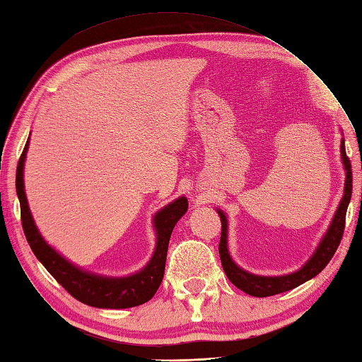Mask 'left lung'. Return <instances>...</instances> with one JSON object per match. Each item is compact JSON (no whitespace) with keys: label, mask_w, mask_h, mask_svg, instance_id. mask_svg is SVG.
Wrapping results in <instances>:
<instances>
[{"label":"left lung","mask_w":362,"mask_h":362,"mask_svg":"<svg viewBox=\"0 0 362 362\" xmlns=\"http://www.w3.org/2000/svg\"><path fill=\"white\" fill-rule=\"evenodd\" d=\"M341 153H342V161L345 166V189L342 201L337 206V211L332 221V226H329L327 235L324 240L319 244L316 253L311 257V259L306 263L300 271L283 275V276H261V275H253L243 271L241 267H238L232 258L228 255L227 250V218L224 213H219L221 218V240H219V257L222 267H224V272L228 276V280L232 281L236 288L244 291L245 294L253 296V297H269L275 294H281V292H286L289 289L297 288L298 284L311 280L313 276H316L319 272L325 269V266L329 263V259L333 258L334 252L337 250L342 240L344 228H345V214H347V206L350 204L351 197V165L350 160L345 153V144L342 140L341 144Z\"/></svg>","instance_id":"left-lung-1"}]
</instances>
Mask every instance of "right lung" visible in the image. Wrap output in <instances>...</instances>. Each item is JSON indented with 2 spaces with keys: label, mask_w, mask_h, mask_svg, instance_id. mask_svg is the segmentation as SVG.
Returning a JSON list of instances; mask_svg holds the SVG:
<instances>
[{
  "label": "right lung",
  "mask_w": 362,
  "mask_h": 362,
  "mask_svg": "<svg viewBox=\"0 0 362 362\" xmlns=\"http://www.w3.org/2000/svg\"><path fill=\"white\" fill-rule=\"evenodd\" d=\"M29 143V141H28ZM28 143L23 149L18 165L17 175H15V188L20 199L21 226L26 240L33 249L34 255L46 267L54 279H56L79 302L95 306V308H132L141 303H146L156 294L165 274V263L169 238L173 228L185 211L188 210L187 197H179L175 202L169 204L163 210H160L153 219V226L157 230V247L156 252L141 272L126 276V279H107L88 272L68 263L59 253L49 247L38 233L30 216L25 185H23V165H25Z\"/></svg>",
  "instance_id": "add662e5"
}]
</instances>
